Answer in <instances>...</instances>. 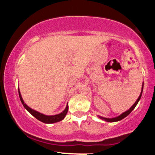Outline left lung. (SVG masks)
Masks as SVG:
<instances>
[{
  "label": "left lung",
  "instance_id": "1",
  "mask_svg": "<svg viewBox=\"0 0 155 155\" xmlns=\"http://www.w3.org/2000/svg\"><path fill=\"white\" fill-rule=\"evenodd\" d=\"M143 83L142 84V87H141V91H140V95L138 96V99H137L136 102L134 103V104L132 106H131L130 108H129L127 111L123 112L122 114H121L120 115H119V116H117L116 117H114V118H106V117H101V116H98V117L101 120L106 121V122H118V121H120L122 120V119H124V117H126L127 116V115L130 114V113L131 111H133V109H134L135 107L136 106V105L138 104V101H140V97H141V95H142V92H143Z\"/></svg>",
  "mask_w": 155,
  "mask_h": 155
}]
</instances>
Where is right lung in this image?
Returning <instances> with one entry per match:
<instances>
[{"mask_svg": "<svg viewBox=\"0 0 155 155\" xmlns=\"http://www.w3.org/2000/svg\"><path fill=\"white\" fill-rule=\"evenodd\" d=\"M18 92H19V98H20L21 102H22L23 106L25 108V109L27 110V111L29 112L30 114H31L33 115L34 117H35L37 120L41 121V122H44V123H47V124L55 123V122H60V121L63 120V119L65 118V117L66 116L68 111V104L66 106V108H65V110H64L63 111H62L61 113L58 114L51 115V116L50 115H45V114H41V113H40V112L35 111V110H33V108H30L28 105H26L25 104L24 101H23V99L22 97V95H21L20 91H19V88H18Z\"/></svg>", "mask_w": 155, "mask_h": 155, "instance_id": "obj_1", "label": "right lung"}]
</instances>
